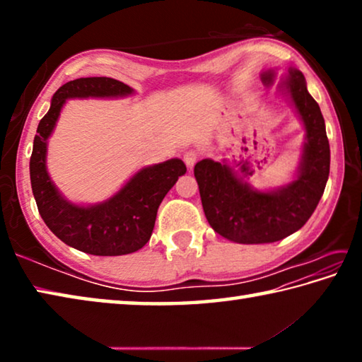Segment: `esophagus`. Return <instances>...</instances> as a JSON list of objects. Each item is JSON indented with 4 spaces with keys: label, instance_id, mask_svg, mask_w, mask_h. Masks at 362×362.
I'll list each match as a JSON object with an SVG mask.
<instances>
[{
    "label": "esophagus",
    "instance_id": "1",
    "mask_svg": "<svg viewBox=\"0 0 362 362\" xmlns=\"http://www.w3.org/2000/svg\"><path fill=\"white\" fill-rule=\"evenodd\" d=\"M198 158H199V153L196 151V150H188V151H185V155H183V161H185V164L188 168H193L194 166V163L198 161Z\"/></svg>",
    "mask_w": 362,
    "mask_h": 362
}]
</instances>
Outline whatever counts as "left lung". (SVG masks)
<instances>
[{"instance_id":"left-lung-1","label":"left lung","mask_w":362,"mask_h":362,"mask_svg":"<svg viewBox=\"0 0 362 362\" xmlns=\"http://www.w3.org/2000/svg\"><path fill=\"white\" fill-rule=\"evenodd\" d=\"M273 79L272 70L262 73L263 84L269 86ZM281 88L291 97L306 129L296 180L274 192H259L238 179L235 170L252 175L246 166L233 170L212 159L194 166L207 222L230 241L265 244L284 240L308 222L326 188L330 148L320 105L306 89L302 71L291 69Z\"/></svg>"}]
</instances>
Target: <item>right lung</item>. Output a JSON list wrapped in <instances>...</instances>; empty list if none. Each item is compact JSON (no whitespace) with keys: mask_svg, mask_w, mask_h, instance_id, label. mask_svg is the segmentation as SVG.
<instances>
[{"mask_svg":"<svg viewBox=\"0 0 362 362\" xmlns=\"http://www.w3.org/2000/svg\"><path fill=\"white\" fill-rule=\"evenodd\" d=\"M132 94L129 86L113 78H78L54 94L51 108L40 121L30 158V180L40 216L60 241L93 255H124L148 243L158 207L187 173L182 159L140 169L113 198L95 206H76L64 199L46 170L47 139L66 99L119 97Z\"/></svg>","mask_w":362,"mask_h":362,"instance_id":"right-lung-1","label":"right lung"}]
</instances>
